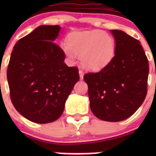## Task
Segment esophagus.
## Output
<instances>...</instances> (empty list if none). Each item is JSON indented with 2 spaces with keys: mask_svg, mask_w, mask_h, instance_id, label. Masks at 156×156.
I'll return each mask as SVG.
<instances>
[{
  "mask_svg": "<svg viewBox=\"0 0 156 156\" xmlns=\"http://www.w3.org/2000/svg\"><path fill=\"white\" fill-rule=\"evenodd\" d=\"M79 74H80V80H83V75H84L83 71V70H79Z\"/></svg>",
  "mask_w": 156,
  "mask_h": 156,
  "instance_id": "34e87169",
  "label": "esophagus"
}]
</instances>
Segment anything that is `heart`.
Segmentation results:
<instances>
[{"label": "heart", "mask_w": 156, "mask_h": 156, "mask_svg": "<svg viewBox=\"0 0 156 156\" xmlns=\"http://www.w3.org/2000/svg\"><path fill=\"white\" fill-rule=\"evenodd\" d=\"M62 50L70 60L73 61L76 54L80 57L85 69L97 71L108 66L114 58L116 44L111 35L95 30L71 34L68 44H63Z\"/></svg>", "instance_id": "heart-1"}]
</instances>
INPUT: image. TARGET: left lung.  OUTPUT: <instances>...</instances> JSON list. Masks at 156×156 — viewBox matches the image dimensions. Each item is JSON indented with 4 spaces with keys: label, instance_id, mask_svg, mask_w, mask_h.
I'll list each match as a JSON object with an SVG mask.
<instances>
[{
    "label": "left lung",
    "instance_id": "left-lung-1",
    "mask_svg": "<svg viewBox=\"0 0 156 156\" xmlns=\"http://www.w3.org/2000/svg\"><path fill=\"white\" fill-rule=\"evenodd\" d=\"M116 44L111 62L83 76L92 112L98 119L119 122L131 116L147 94L149 67L140 41L122 30H110Z\"/></svg>",
    "mask_w": 156,
    "mask_h": 156
}]
</instances>
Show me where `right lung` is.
<instances>
[{"instance_id": "obj_1", "label": "right lung", "mask_w": 156, "mask_h": 156, "mask_svg": "<svg viewBox=\"0 0 156 156\" xmlns=\"http://www.w3.org/2000/svg\"><path fill=\"white\" fill-rule=\"evenodd\" d=\"M59 26H40L14 46L7 70L12 102L26 119L37 123L55 121L80 80L55 43Z\"/></svg>"}]
</instances>
